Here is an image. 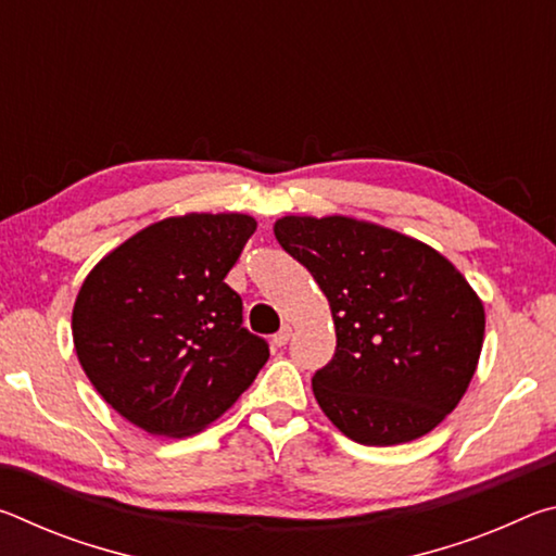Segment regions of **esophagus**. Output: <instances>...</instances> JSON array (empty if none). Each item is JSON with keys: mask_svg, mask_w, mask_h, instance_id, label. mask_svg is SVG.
<instances>
[{"mask_svg": "<svg viewBox=\"0 0 556 556\" xmlns=\"http://www.w3.org/2000/svg\"><path fill=\"white\" fill-rule=\"evenodd\" d=\"M289 338H291V326L285 324V326H281V331L275 333V338H271V343H275L277 348H285L289 343Z\"/></svg>", "mask_w": 556, "mask_h": 556, "instance_id": "esophagus-1", "label": "esophagus"}]
</instances>
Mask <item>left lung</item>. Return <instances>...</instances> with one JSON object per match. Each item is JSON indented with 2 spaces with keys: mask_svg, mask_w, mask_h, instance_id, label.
<instances>
[{
  "mask_svg": "<svg viewBox=\"0 0 556 556\" xmlns=\"http://www.w3.org/2000/svg\"><path fill=\"white\" fill-rule=\"evenodd\" d=\"M275 238L328 299L336 355L314 397L348 439L407 444L464 397L481 357L485 308L427 242L348 215H285Z\"/></svg>",
  "mask_w": 556,
  "mask_h": 556,
  "instance_id": "left-lung-1",
  "label": "left lung"
}]
</instances>
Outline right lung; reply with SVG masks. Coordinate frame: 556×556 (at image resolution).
Here are the masks:
<instances>
[{
	"label": "right lung",
	"mask_w": 556,
	"mask_h": 556,
	"mask_svg": "<svg viewBox=\"0 0 556 556\" xmlns=\"http://www.w3.org/2000/svg\"><path fill=\"white\" fill-rule=\"evenodd\" d=\"M255 230L244 213L174 215L117 244L83 281L71 318L80 368L147 434H199L267 363L225 285Z\"/></svg>",
	"instance_id": "right-lung-1"
}]
</instances>
